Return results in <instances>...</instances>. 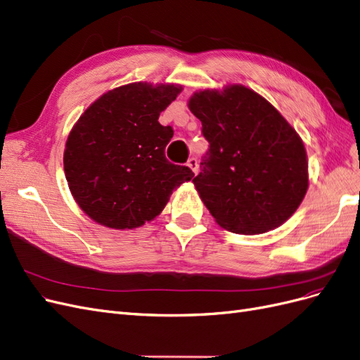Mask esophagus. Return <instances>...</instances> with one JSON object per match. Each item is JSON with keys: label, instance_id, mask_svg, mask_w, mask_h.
<instances>
[{"label": "esophagus", "instance_id": "34e87169", "mask_svg": "<svg viewBox=\"0 0 360 360\" xmlns=\"http://www.w3.org/2000/svg\"><path fill=\"white\" fill-rule=\"evenodd\" d=\"M188 167L193 171V174H198V160H197V159L191 158V159L188 160Z\"/></svg>", "mask_w": 360, "mask_h": 360}]
</instances>
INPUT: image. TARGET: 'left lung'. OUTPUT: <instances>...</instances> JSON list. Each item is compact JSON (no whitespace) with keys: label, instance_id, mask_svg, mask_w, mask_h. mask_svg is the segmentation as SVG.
Masks as SVG:
<instances>
[{"label":"left lung","instance_id":"left-lung-1","mask_svg":"<svg viewBox=\"0 0 360 360\" xmlns=\"http://www.w3.org/2000/svg\"><path fill=\"white\" fill-rule=\"evenodd\" d=\"M188 106L210 144L192 183L217 225L254 236L290 219L309 186L307 148L296 129L240 84L195 91Z\"/></svg>","mask_w":360,"mask_h":360}]
</instances>
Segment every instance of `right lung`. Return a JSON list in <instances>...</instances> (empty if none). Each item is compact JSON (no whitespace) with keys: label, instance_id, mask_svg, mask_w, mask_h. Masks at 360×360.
<instances>
[{"label":"right lung","instance_id":"obj_1","mask_svg":"<svg viewBox=\"0 0 360 360\" xmlns=\"http://www.w3.org/2000/svg\"><path fill=\"white\" fill-rule=\"evenodd\" d=\"M183 85L130 82L86 108L64 147V174L73 200L99 225L134 230L153 221L171 193L191 181L188 167L165 158L172 127L158 120Z\"/></svg>","mask_w":360,"mask_h":360}]
</instances>
